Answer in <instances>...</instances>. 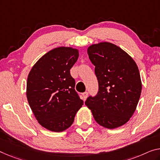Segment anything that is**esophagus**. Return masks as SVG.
Returning a JSON list of instances; mask_svg holds the SVG:
<instances>
[{"label": "esophagus", "instance_id": "obj_1", "mask_svg": "<svg viewBox=\"0 0 160 160\" xmlns=\"http://www.w3.org/2000/svg\"><path fill=\"white\" fill-rule=\"evenodd\" d=\"M87 97H88V92H85L82 93V97H83V100H86V99H87Z\"/></svg>", "mask_w": 160, "mask_h": 160}]
</instances>
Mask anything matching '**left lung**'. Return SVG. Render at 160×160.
I'll return each instance as SVG.
<instances>
[{"label": "left lung", "instance_id": "1", "mask_svg": "<svg viewBox=\"0 0 160 160\" xmlns=\"http://www.w3.org/2000/svg\"><path fill=\"white\" fill-rule=\"evenodd\" d=\"M87 53L95 66L99 92L94 97H88L85 104L101 126L121 127L133 115L141 95L137 63L127 52L109 42L92 44Z\"/></svg>", "mask_w": 160, "mask_h": 160}]
</instances>
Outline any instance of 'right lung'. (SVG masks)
Instances as JSON below:
<instances>
[{
    "mask_svg": "<svg viewBox=\"0 0 160 160\" xmlns=\"http://www.w3.org/2000/svg\"><path fill=\"white\" fill-rule=\"evenodd\" d=\"M72 47L49 51L32 67L26 84V97L38 122L56 132L72 126L83 101L76 92L70 69L78 58Z\"/></svg>",
    "mask_w": 160,
    "mask_h": 160,
    "instance_id": "right-lung-1",
    "label": "right lung"
}]
</instances>
